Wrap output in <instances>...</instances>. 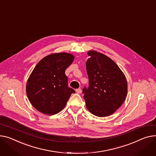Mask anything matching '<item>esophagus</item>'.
Masks as SVG:
<instances>
[{"instance_id":"esophagus-1","label":"esophagus","mask_w":156,"mask_h":156,"mask_svg":"<svg viewBox=\"0 0 156 156\" xmlns=\"http://www.w3.org/2000/svg\"><path fill=\"white\" fill-rule=\"evenodd\" d=\"M81 88H78V89H76V92L77 93H81Z\"/></svg>"}]
</instances>
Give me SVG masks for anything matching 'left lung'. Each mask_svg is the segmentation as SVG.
<instances>
[{
    "label": "left lung",
    "instance_id": "1",
    "mask_svg": "<svg viewBox=\"0 0 156 156\" xmlns=\"http://www.w3.org/2000/svg\"><path fill=\"white\" fill-rule=\"evenodd\" d=\"M90 56L86 68L89 87L83 89L87 108L93 115L103 117L115 112L127 95L126 77L118 65L107 56L94 50L88 51Z\"/></svg>",
    "mask_w": 156,
    "mask_h": 156
}]
</instances>
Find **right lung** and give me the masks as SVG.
<instances>
[{"instance_id": "add662e5", "label": "right lung", "mask_w": 156, "mask_h": 156, "mask_svg": "<svg viewBox=\"0 0 156 156\" xmlns=\"http://www.w3.org/2000/svg\"><path fill=\"white\" fill-rule=\"evenodd\" d=\"M74 55L68 53L51 54L39 61L26 84V94L37 110L55 115L66 105L75 90L68 87L66 69L73 63Z\"/></svg>"}]
</instances>
